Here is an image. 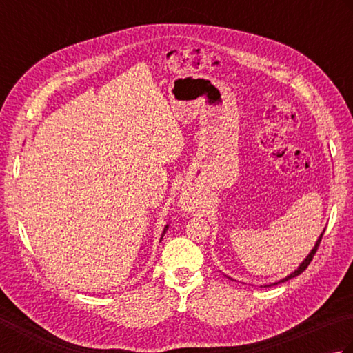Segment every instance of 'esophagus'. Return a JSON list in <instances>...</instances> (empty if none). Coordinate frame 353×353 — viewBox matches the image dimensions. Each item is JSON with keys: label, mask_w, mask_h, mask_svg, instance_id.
<instances>
[{"label": "esophagus", "mask_w": 353, "mask_h": 353, "mask_svg": "<svg viewBox=\"0 0 353 353\" xmlns=\"http://www.w3.org/2000/svg\"><path fill=\"white\" fill-rule=\"evenodd\" d=\"M182 205L185 208H191V207H193V199H191L190 196H183L182 197Z\"/></svg>", "instance_id": "1"}]
</instances>
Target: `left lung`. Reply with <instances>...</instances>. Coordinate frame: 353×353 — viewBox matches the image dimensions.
Returning <instances> with one entry per match:
<instances>
[{
  "label": "left lung",
  "mask_w": 353,
  "mask_h": 353,
  "mask_svg": "<svg viewBox=\"0 0 353 353\" xmlns=\"http://www.w3.org/2000/svg\"><path fill=\"white\" fill-rule=\"evenodd\" d=\"M323 234H324V232L321 233V236H319V239L316 241V243H315V247H313V250L312 252L309 253V256H307V258L301 262V265L296 268V270H294L293 273H290L288 274V276H285L284 279H281V281H278V283H274V284H272V285H276V284H279V283H285V281H288V279H292V278H294V276H298V274H301L303 273L307 267H309V264L312 262V259H313V256H315V253H316V250H318V247H319V242H321V239H323ZM267 287H270V285H267Z\"/></svg>",
  "instance_id": "8db88e82"
}]
</instances>
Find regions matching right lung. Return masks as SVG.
Masks as SVG:
<instances>
[{"instance_id": "obj_1", "label": "right lung", "mask_w": 353, "mask_h": 353, "mask_svg": "<svg viewBox=\"0 0 353 353\" xmlns=\"http://www.w3.org/2000/svg\"><path fill=\"white\" fill-rule=\"evenodd\" d=\"M166 230H168V225H166V227H165V230H163V233H162V238H163V234L166 233ZM162 238H160V241H162Z\"/></svg>"}]
</instances>
